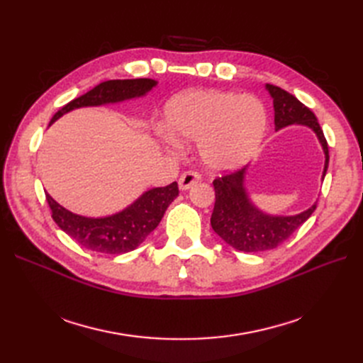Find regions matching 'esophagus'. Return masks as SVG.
<instances>
[{"instance_id": "34e87169", "label": "esophagus", "mask_w": 363, "mask_h": 363, "mask_svg": "<svg viewBox=\"0 0 363 363\" xmlns=\"http://www.w3.org/2000/svg\"><path fill=\"white\" fill-rule=\"evenodd\" d=\"M201 180V174L196 172V171H186L180 175V180H179V186L182 191H186L192 188L194 184H196Z\"/></svg>"}]
</instances>
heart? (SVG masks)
<instances>
[{"label":"heart","mask_w":363,"mask_h":363,"mask_svg":"<svg viewBox=\"0 0 363 363\" xmlns=\"http://www.w3.org/2000/svg\"><path fill=\"white\" fill-rule=\"evenodd\" d=\"M163 128L174 140L199 142L207 167L225 171L255 155L267 130V112L251 95L189 91L164 107Z\"/></svg>","instance_id":"obj_1"}]
</instances>
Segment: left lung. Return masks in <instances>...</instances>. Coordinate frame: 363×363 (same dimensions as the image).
Returning <instances> with one entry per match:
<instances>
[{
	"label": "left lung",
	"instance_id": "left-lung-1",
	"mask_svg": "<svg viewBox=\"0 0 363 363\" xmlns=\"http://www.w3.org/2000/svg\"><path fill=\"white\" fill-rule=\"evenodd\" d=\"M267 89L272 96L276 130L291 124H301L311 127L316 133L325 155L324 180L328 168V147L316 116L309 107H306L281 87L267 84ZM245 169L247 168H240L213 180L215 207L211 218L212 228L228 245L239 251L259 252L277 248L309 219L315 212L316 203L307 211L294 216H272L263 213L256 206H252L248 199L244 186Z\"/></svg>",
	"mask_w": 363,
	"mask_h": 363
}]
</instances>
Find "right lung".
Instances as JSON below:
<instances>
[{"instance_id":"add662e5","label":"right lung","mask_w":363,"mask_h":363,"mask_svg":"<svg viewBox=\"0 0 363 363\" xmlns=\"http://www.w3.org/2000/svg\"><path fill=\"white\" fill-rule=\"evenodd\" d=\"M157 84L151 79L108 80L95 86L92 91L75 98L52 116L51 123L74 108L119 103L130 98H138L150 92ZM179 184L174 182L164 188H155L130 204L123 212L106 218H86L75 215L62 207L45 192L51 216L56 224L72 238L77 244L104 255H123L139 247L144 239L162 221L168 206L177 199Z\"/></svg>"}]
</instances>
